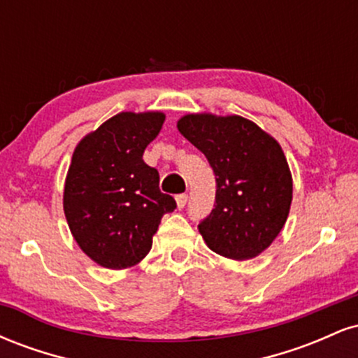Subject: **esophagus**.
<instances>
[{"label": "esophagus", "instance_id": "esophagus-1", "mask_svg": "<svg viewBox=\"0 0 358 358\" xmlns=\"http://www.w3.org/2000/svg\"><path fill=\"white\" fill-rule=\"evenodd\" d=\"M187 202H188L187 193H180V195H176V207L183 208L185 205H187Z\"/></svg>", "mask_w": 358, "mask_h": 358}]
</instances>
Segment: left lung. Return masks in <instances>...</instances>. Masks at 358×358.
I'll return each instance as SVG.
<instances>
[{
    "mask_svg": "<svg viewBox=\"0 0 358 358\" xmlns=\"http://www.w3.org/2000/svg\"><path fill=\"white\" fill-rule=\"evenodd\" d=\"M176 127L215 173V208L199 225L205 244L236 261L259 256L285 227L293 200L282 148L256 122L236 114H187Z\"/></svg>",
    "mask_w": 358,
    "mask_h": 358,
    "instance_id": "1",
    "label": "left lung"
}]
</instances>
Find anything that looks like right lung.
<instances>
[{"instance_id": "obj_1", "label": "right lung", "mask_w": 358, "mask_h": 358, "mask_svg": "<svg viewBox=\"0 0 358 358\" xmlns=\"http://www.w3.org/2000/svg\"><path fill=\"white\" fill-rule=\"evenodd\" d=\"M165 122L159 110L119 113L79 141L64 187V212L73 239L96 264L133 268L153 245L173 196L143 162Z\"/></svg>"}]
</instances>
